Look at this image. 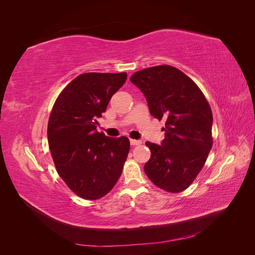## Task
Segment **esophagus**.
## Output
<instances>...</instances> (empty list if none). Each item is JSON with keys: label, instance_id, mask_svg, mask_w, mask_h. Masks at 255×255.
I'll return each instance as SVG.
<instances>
[{"label": "esophagus", "instance_id": "34e87169", "mask_svg": "<svg viewBox=\"0 0 255 255\" xmlns=\"http://www.w3.org/2000/svg\"><path fill=\"white\" fill-rule=\"evenodd\" d=\"M129 143H130V145H138V144L141 143V141L140 140H136V139H130Z\"/></svg>", "mask_w": 255, "mask_h": 255}]
</instances>
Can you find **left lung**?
Listing matches in <instances>:
<instances>
[{
  "label": "left lung",
  "instance_id": "obj_1",
  "mask_svg": "<svg viewBox=\"0 0 255 255\" xmlns=\"http://www.w3.org/2000/svg\"><path fill=\"white\" fill-rule=\"evenodd\" d=\"M129 81L143 94L153 117L166 120L161 143L145 142L151 157L144 172L161 189L183 191L201 171L212 149L210 104L196 83L172 66L143 69Z\"/></svg>",
  "mask_w": 255,
  "mask_h": 255
}]
</instances>
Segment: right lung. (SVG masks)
<instances>
[{
    "mask_svg": "<svg viewBox=\"0 0 255 255\" xmlns=\"http://www.w3.org/2000/svg\"><path fill=\"white\" fill-rule=\"evenodd\" d=\"M128 74L89 72L79 75L60 92L48 125V142L59 176L74 194L97 200L113 189L122 173L129 140L99 133L111 98Z\"/></svg>",
    "mask_w": 255,
    "mask_h": 255,
    "instance_id": "right-lung-1",
    "label": "right lung"
}]
</instances>
